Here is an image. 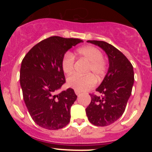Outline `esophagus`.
Wrapping results in <instances>:
<instances>
[{"label": "esophagus", "mask_w": 152, "mask_h": 152, "mask_svg": "<svg viewBox=\"0 0 152 152\" xmlns=\"http://www.w3.org/2000/svg\"><path fill=\"white\" fill-rule=\"evenodd\" d=\"M75 94H76V95H79V94H80V91H76V90H75Z\"/></svg>", "instance_id": "esophagus-1"}]
</instances>
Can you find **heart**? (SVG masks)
Returning <instances> with one entry per match:
<instances>
[{"label":"heart","instance_id":"obj_1","mask_svg":"<svg viewBox=\"0 0 152 152\" xmlns=\"http://www.w3.org/2000/svg\"><path fill=\"white\" fill-rule=\"evenodd\" d=\"M77 54L89 62L87 73H93L97 78H101L107 72V63L103 58V53L94 46L87 45L77 49ZM75 57L71 52H67L61 60V68L64 74L71 75L74 70ZM96 79L90 74L84 76L73 75L67 79V85L78 91H86L94 87Z\"/></svg>","mask_w":152,"mask_h":152}]
</instances>
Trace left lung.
Here are the masks:
<instances>
[{"label": "left lung", "mask_w": 152, "mask_h": 152, "mask_svg": "<svg viewBox=\"0 0 152 152\" xmlns=\"http://www.w3.org/2000/svg\"><path fill=\"white\" fill-rule=\"evenodd\" d=\"M107 53L109 69L96 89L101 96L90 94L91 101L87 108L88 120L96 126H107L121 117L132 94L134 84L132 64L119 50L103 41L88 40Z\"/></svg>", "instance_id": "obj_1"}]
</instances>
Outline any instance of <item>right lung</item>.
Segmentation results:
<instances>
[{
  "mask_svg": "<svg viewBox=\"0 0 152 152\" xmlns=\"http://www.w3.org/2000/svg\"><path fill=\"white\" fill-rule=\"evenodd\" d=\"M82 40L51 36L32 48L21 63L20 81L30 116L42 128L56 130L69 123L71 107L77 99L72 88L54 94L65 83L61 60Z\"/></svg>",
  "mask_w": 152,
  "mask_h": 152,
  "instance_id": "1",
  "label": "right lung"
}]
</instances>
